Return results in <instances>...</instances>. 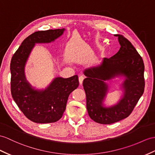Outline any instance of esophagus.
I'll list each match as a JSON object with an SVG mask.
<instances>
[{"label":"esophagus","instance_id":"esophagus-1","mask_svg":"<svg viewBox=\"0 0 155 155\" xmlns=\"http://www.w3.org/2000/svg\"><path fill=\"white\" fill-rule=\"evenodd\" d=\"M84 80V77L83 76V75H80V77H79V82H80V84L81 85L83 84V81Z\"/></svg>","mask_w":155,"mask_h":155}]
</instances>
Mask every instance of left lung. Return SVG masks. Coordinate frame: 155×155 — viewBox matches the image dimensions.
I'll return each mask as SVG.
<instances>
[{"instance_id":"1","label":"left lung","mask_w":155,"mask_h":155,"mask_svg":"<svg viewBox=\"0 0 155 155\" xmlns=\"http://www.w3.org/2000/svg\"><path fill=\"white\" fill-rule=\"evenodd\" d=\"M118 37L120 48L112 57L104 58L100 64L86 69L83 82L86 106L89 117L102 124H110L129 116L144 92L145 66L143 60L130 41L123 35ZM126 78L123 84L124 97L119 103L104 107L103 101L107 90L105 81L116 76Z\"/></svg>"}]
</instances>
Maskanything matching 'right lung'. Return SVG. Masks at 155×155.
I'll return each mask as SVG.
<instances>
[{
  "label": "right lung",
  "instance_id": "obj_1",
  "mask_svg": "<svg viewBox=\"0 0 155 155\" xmlns=\"http://www.w3.org/2000/svg\"><path fill=\"white\" fill-rule=\"evenodd\" d=\"M64 29H49L32 33L25 38L12 56L10 62V89L15 103L31 121L53 123L62 118L70 94L79 85L78 77L56 78L43 91L35 90L26 81V61L35 43H51L61 36Z\"/></svg>",
  "mask_w": 155,
  "mask_h": 155
}]
</instances>
